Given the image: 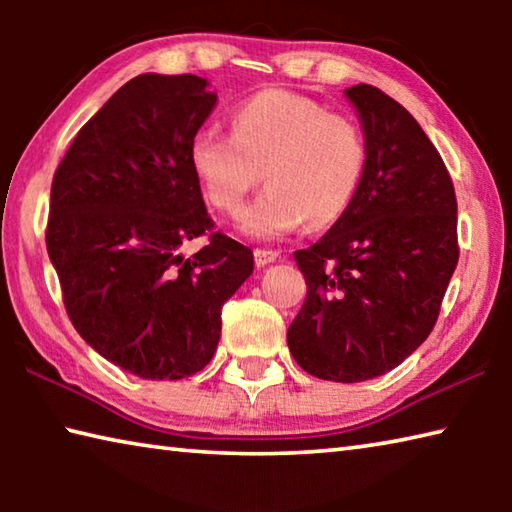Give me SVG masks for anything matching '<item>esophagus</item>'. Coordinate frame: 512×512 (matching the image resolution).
I'll use <instances>...</instances> for the list:
<instances>
[{"label":"esophagus","instance_id":"34e87169","mask_svg":"<svg viewBox=\"0 0 512 512\" xmlns=\"http://www.w3.org/2000/svg\"><path fill=\"white\" fill-rule=\"evenodd\" d=\"M277 257H280V253H277V250H268V248H257V250H255V264H257V266L273 264Z\"/></svg>","mask_w":512,"mask_h":512}]
</instances>
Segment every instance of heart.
I'll use <instances>...</instances> for the list:
<instances>
[{
	"label": "heart",
	"instance_id": "heart-1",
	"mask_svg": "<svg viewBox=\"0 0 512 512\" xmlns=\"http://www.w3.org/2000/svg\"><path fill=\"white\" fill-rule=\"evenodd\" d=\"M232 135L214 128L189 142V167L216 212L235 216L264 173L266 192L241 214L253 239H280L307 221L325 228L350 210L368 167L357 119L287 90H264L232 112Z\"/></svg>",
	"mask_w": 512,
	"mask_h": 512
}]
</instances>
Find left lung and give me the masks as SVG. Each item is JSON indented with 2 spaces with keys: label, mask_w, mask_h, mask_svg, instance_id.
Listing matches in <instances>:
<instances>
[{
  "label": "left lung",
  "mask_w": 512,
  "mask_h": 512,
  "mask_svg": "<svg viewBox=\"0 0 512 512\" xmlns=\"http://www.w3.org/2000/svg\"><path fill=\"white\" fill-rule=\"evenodd\" d=\"M345 97L368 140L366 176L327 235L293 253L307 300L287 343L309 375L354 384L400 366L431 334L458 237L452 178L411 112L366 83Z\"/></svg>",
  "instance_id": "obj_1"
}]
</instances>
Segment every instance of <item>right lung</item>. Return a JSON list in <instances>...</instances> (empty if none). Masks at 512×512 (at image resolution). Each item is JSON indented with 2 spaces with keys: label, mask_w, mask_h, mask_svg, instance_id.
I'll return each mask as SVG.
<instances>
[{
  "label": "right lung",
  "mask_w": 512,
  "mask_h": 512,
  "mask_svg": "<svg viewBox=\"0 0 512 512\" xmlns=\"http://www.w3.org/2000/svg\"><path fill=\"white\" fill-rule=\"evenodd\" d=\"M201 76L140 74L74 137L51 183L47 253L90 348L142 379H183L214 357L221 307L253 250L212 232L189 142L216 94Z\"/></svg>",
  "instance_id": "obj_1"
}]
</instances>
